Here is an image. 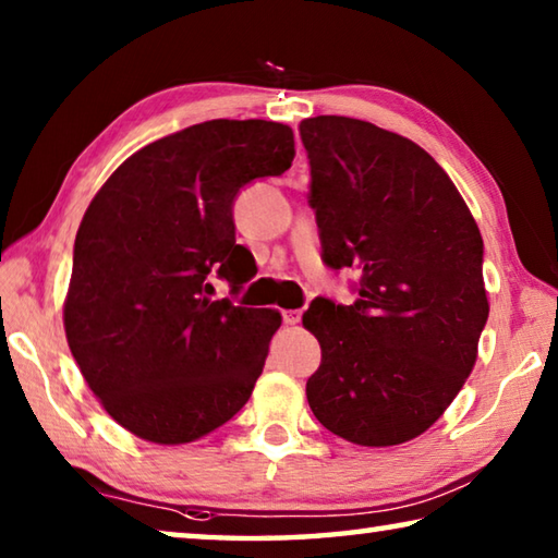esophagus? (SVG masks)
Returning <instances> with one entry per match:
<instances>
[{
    "label": "esophagus",
    "mask_w": 558,
    "mask_h": 558,
    "mask_svg": "<svg viewBox=\"0 0 558 558\" xmlns=\"http://www.w3.org/2000/svg\"><path fill=\"white\" fill-rule=\"evenodd\" d=\"M300 319H302L300 310H286V313H282V323H286L288 327H295Z\"/></svg>",
    "instance_id": "1"
}]
</instances>
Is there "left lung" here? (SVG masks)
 <instances>
[{"instance_id":"1","label":"left lung","mask_w":558,"mask_h":558,"mask_svg":"<svg viewBox=\"0 0 558 558\" xmlns=\"http://www.w3.org/2000/svg\"><path fill=\"white\" fill-rule=\"evenodd\" d=\"M323 258L356 268L359 300L317 298L302 325L323 347L315 418L354 446L418 438L468 381L489 315L483 235L436 159L366 120L300 122Z\"/></svg>"}]
</instances>
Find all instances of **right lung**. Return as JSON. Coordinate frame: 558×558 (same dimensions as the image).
Returning <instances> with one entry per match:
<instances>
[{
  "mask_svg": "<svg viewBox=\"0 0 558 558\" xmlns=\"http://www.w3.org/2000/svg\"><path fill=\"white\" fill-rule=\"evenodd\" d=\"M295 137L272 120H209L130 155L75 233L63 327L83 379L132 436L184 446L251 399L278 310L211 300L209 272L248 278L233 199L278 177Z\"/></svg>",
  "mask_w": 558,
  "mask_h": 558,
  "instance_id": "add662e5",
  "label": "right lung"
}]
</instances>
